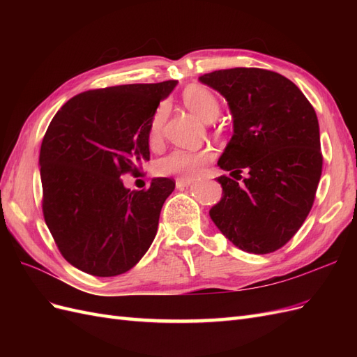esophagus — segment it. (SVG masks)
I'll return each instance as SVG.
<instances>
[{"label": "esophagus", "instance_id": "esophagus-1", "mask_svg": "<svg viewBox=\"0 0 357 357\" xmlns=\"http://www.w3.org/2000/svg\"><path fill=\"white\" fill-rule=\"evenodd\" d=\"M192 183H193V178L180 177V178H177L176 185H177V188H181V186H189V185H192Z\"/></svg>", "mask_w": 357, "mask_h": 357}]
</instances>
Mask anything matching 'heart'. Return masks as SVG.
<instances>
[{"instance_id": "b5f03b06", "label": "heart", "mask_w": 357, "mask_h": 357, "mask_svg": "<svg viewBox=\"0 0 357 357\" xmlns=\"http://www.w3.org/2000/svg\"><path fill=\"white\" fill-rule=\"evenodd\" d=\"M183 102L188 109L198 116L201 121L207 122L208 119L215 117L219 113V102L215 96L202 86H189L183 92ZM167 116V107L160 105L150 123V143L155 144L160 138L162 126H164ZM210 153L207 152H189V150H176L167 158L162 159L158 165L160 174L167 176H180V177H198L205 164L210 160Z\"/></svg>"}]
</instances>
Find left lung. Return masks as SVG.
<instances>
[{"label": "left lung", "mask_w": 357, "mask_h": 357, "mask_svg": "<svg viewBox=\"0 0 357 357\" xmlns=\"http://www.w3.org/2000/svg\"><path fill=\"white\" fill-rule=\"evenodd\" d=\"M199 82L228 101L234 119L218 165L231 174L248 171L241 185L215 178L223 192L210 218L241 250L273 253L298 232L314 202L323 164L316 112L294 82L274 71L219 70Z\"/></svg>", "instance_id": "obj_1"}]
</instances>
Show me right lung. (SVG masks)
<instances>
[{
    "mask_svg": "<svg viewBox=\"0 0 357 357\" xmlns=\"http://www.w3.org/2000/svg\"><path fill=\"white\" fill-rule=\"evenodd\" d=\"M177 80L75 95L52 119L40 149L43 214L59 252L83 273L114 277L138 264L176 183L131 190L121 177L150 159V123Z\"/></svg>",
    "mask_w": 357,
    "mask_h": 357,
    "instance_id": "obj_1",
    "label": "right lung"
}]
</instances>
